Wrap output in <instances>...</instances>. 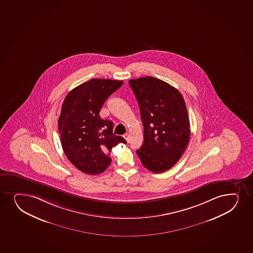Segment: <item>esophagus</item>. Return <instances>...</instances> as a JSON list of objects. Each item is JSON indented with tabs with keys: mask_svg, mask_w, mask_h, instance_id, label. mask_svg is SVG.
<instances>
[{
	"mask_svg": "<svg viewBox=\"0 0 253 253\" xmlns=\"http://www.w3.org/2000/svg\"><path fill=\"white\" fill-rule=\"evenodd\" d=\"M123 137H124V138H125V139L126 140L127 142L130 141V135H129V133L124 134V136H123Z\"/></svg>",
	"mask_w": 253,
	"mask_h": 253,
	"instance_id": "1",
	"label": "esophagus"
}]
</instances>
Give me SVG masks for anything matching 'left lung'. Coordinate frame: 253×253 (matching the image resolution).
Listing matches in <instances>:
<instances>
[{
	"mask_svg": "<svg viewBox=\"0 0 253 253\" xmlns=\"http://www.w3.org/2000/svg\"><path fill=\"white\" fill-rule=\"evenodd\" d=\"M129 85L144 127V140L137 154L148 170L166 171L180 160L190 139L183 97L175 87L153 77L131 79Z\"/></svg>",
	"mask_w": 253,
	"mask_h": 253,
	"instance_id": "left-lung-1",
	"label": "left lung"
}]
</instances>
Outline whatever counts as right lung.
Returning <instances> with one entry per match:
<instances>
[{
	"mask_svg": "<svg viewBox=\"0 0 253 253\" xmlns=\"http://www.w3.org/2000/svg\"><path fill=\"white\" fill-rule=\"evenodd\" d=\"M123 81L91 79L70 91L61 106L58 131L70 162L85 174H99L111 165V149L124 137L113 134V122L103 120L99 111Z\"/></svg>",
	"mask_w": 253,
	"mask_h": 253,
	"instance_id": "obj_1",
	"label": "right lung"
}]
</instances>
